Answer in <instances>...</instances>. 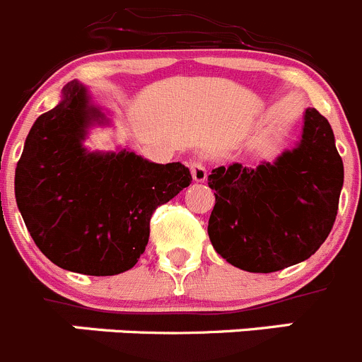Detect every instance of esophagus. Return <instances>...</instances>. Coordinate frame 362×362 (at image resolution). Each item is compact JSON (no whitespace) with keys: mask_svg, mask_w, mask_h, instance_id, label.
Returning <instances> with one entry per match:
<instances>
[{"mask_svg":"<svg viewBox=\"0 0 362 362\" xmlns=\"http://www.w3.org/2000/svg\"><path fill=\"white\" fill-rule=\"evenodd\" d=\"M189 168H191L192 180L200 182V184H202V182L207 180V168H205L204 162H202V160H191Z\"/></svg>","mask_w":362,"mask_h":362,"instance_id":"1","label":"esophagus"}]
</instances>
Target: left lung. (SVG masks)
I'll return each instance as SVG.
<instances>
[{
	"mask_svg": "<svg viewBox=\"0 0 362 362\" xmlns=\"http://www.w3.org/2000/svg\"><path fill=\"white\" fill-rule=\"evenodd\" d=\"M343 178L330 123L316 109H305L295 148L255 168L232 162L209 175L216 191L207 227L212 246L250 273L305 261L332 230Z\"/></svg>",
	"mask_w": 362,
	"mask_h": 362,
	"instance_id": "obj_1",
	"label": "left lung"
}]
</instances>
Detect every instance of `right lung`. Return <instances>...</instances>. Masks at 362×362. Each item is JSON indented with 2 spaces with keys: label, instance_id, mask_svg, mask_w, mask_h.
<instances>
[{
  "label": "right lung",
  "instance_id": "add662e5",
  "mask_svg": "<svg viewBox=\"0 0 362 362\" xmlns=\"http://www.w3.org/2000/svg\"><path fill=\"white\" fill-rule=\"evenodd\" d=\"M110 117L83 83L64 86L57 107L33 123L16 168V202L40 252L62 269L109 276L134 268L155 209L191 184L180 162L134 151H90L93 127Z\"/></svg>",
  "mask_w": 362,
  "mask_h": 362
}]
</instances>
